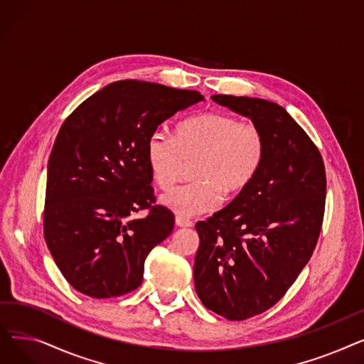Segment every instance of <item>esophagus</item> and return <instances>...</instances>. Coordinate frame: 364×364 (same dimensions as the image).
I'll list each match as a JSON object with an SVG mask.
<instances>
[{"label":"esophagus","instance_id":"1","mask_svg":"<svg viewBox=\"0 0 364 364\" xmlns=\"http://www.w3.org/2000/svg\"><path fill=\"white\" fill-rule=\"evenodd\" d=\"M176 225L177 227H192L193 223L190 220H186L183 217H176Z\"/></svg>","mask_w":364,"mask_h":364}]
</instances>
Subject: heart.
Wrapping results in <instances>:
<instances>
[{
  "label": "heart",
  "mask_w": 364,
  "mask_h": 364,
  "mask_svg": "<svg viewBox=\"0 0 364 364\" xmlns=\"http://www.w3.org/2000/svg\"><path fill=\"white\" fill-rule=\"evenodd\" d=\"M265 141L254 124L239 122L232 114L213 112L183 121L176 136L161 131L150 134L146 159L156 184L168 190L195 161L196 181L180 186L162 196V203L183 218L211 213L221 195L232 198L252 183L264 161Z\"/></svg>",
  "instance_id": "obj_1"
}]
</instances>
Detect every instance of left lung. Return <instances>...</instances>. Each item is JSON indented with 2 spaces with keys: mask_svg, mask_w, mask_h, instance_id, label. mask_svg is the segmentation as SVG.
I'll list each match as a JSON object with an SVG mask.
<instances>
[{
  "mask_svg": "<svg viewBox=\"0 0 364 364\" xmlns=\"http://www.w3.org/2000/svg\"><path fill=\"white\" fill-rule=\"evenodd\" d=\"M250 118L265 141L257 177L221 211L196 224L193 276L208 310L246 320L272 309L310 261L326 199V172L311 139L277 103L215 94Z\"/></svg>",
  "mask_w": 364,
  "mask_h": 364,
  "instance_id": "left-lung-1",
  "label": "left lung"
}]
</instances>
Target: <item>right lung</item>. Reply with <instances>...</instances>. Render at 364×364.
I'll return each instance as SVG.
<instances>
[{
    "mask_svg": "<svg viewBox=\"0 0 364 364\" xmlns=\"http://www.w3.org/2000/svg\"><path fill=\"white\" fill-rule=\"evenodd\" d=\"M202 100L198 91L125 80L63 122L48 159L44 237L78 292L112 298L141 284L149 252L174 228L169 209L151 206L146 143L165 119ZM146 207L147 218H132Z\"/></svg>",
    "mask_w": 364,
    "mask_h": 364,
    "instance_id": "right-lung-1",
    "label": "right lung"
}]
</instances>
